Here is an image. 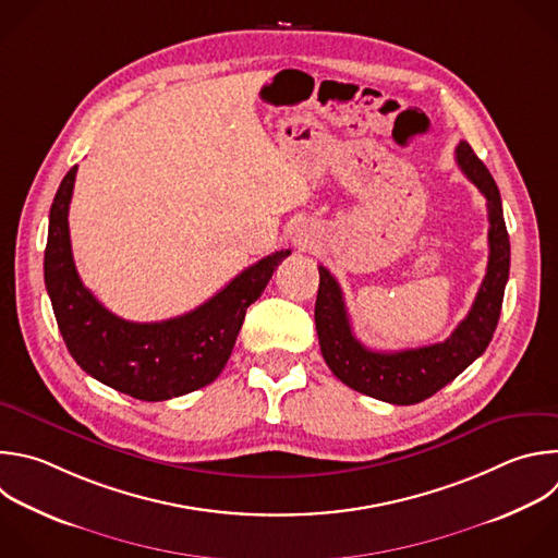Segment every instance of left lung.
<instances>
[{"instance_id":"obj_1","label":"left lung","mask_w":558,"mask_h":558,"mask_svg":"<svg viewBox=\"0 0 558 558\" xmlns=\"http://www.w3.org/2000/svg\"><path fill=\"white\" fill-rule=\"evenodd\" d=\"M456 161L486 197L490 252L486 276L469 315L445 341L397 352L363 345L352 332L339 282L319 265L315 328L322 356L341 384L365 397L392 405H414L434 397L486 350L497 328L510 271V241L501 197L495 179L469 142L458 144Z\"/></svg>"}]
</instances>
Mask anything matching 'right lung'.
Masks as SVG:
<instances>
[{"instance_id": "right-lung-1", "label": "right lung", "mask_w": 558, "mask_h": 558, "mask_svg": "<svg viewBox=\"0 0 558 558\" xmlns=\"http://www.w3.org/2000/svg\"><path fill=\"white\" fill-rule=\"evenodd\" d=\"M78 166L63 177L50 208L46 289L63 341L96 381L140 401H168L206 388L226 367L247 306L291 254L265 256L217 295L172 319L137 324L107 311L78 278L70 243V202Z\"/></svg>"}]
</instances>
